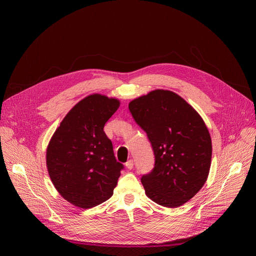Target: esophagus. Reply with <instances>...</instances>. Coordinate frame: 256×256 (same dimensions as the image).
Listing matches in <instances>:
<instances>
[{
	"instance_id": "1",
	"label": "esophagus",
	"mask_w": 256,
	"mask_h": 256,
	"mask_svg": "<svg viewBox=\"0 0 256 256\" xmlns=\"http://www.w3.org/2000/svg\"><path fill=\"white\" fill-rule=\"evenodd\" d=\"M126 168H128V170H132V169L134 168V160H128V162L126 163Z\"/></svg>"
}]
</instances>
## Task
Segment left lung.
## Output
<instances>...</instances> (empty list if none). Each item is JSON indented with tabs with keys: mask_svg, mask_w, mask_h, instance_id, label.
I'll use <instances>...</instances> for the list:
<instances>
[{
	"mask_svg": "<svg viewBox=\"0 0 256 256\" xmlns=\"http://www.w3.org/2000/svg\"><path fill=\"white\" fill-rule=\"evenodd\" d=\"M128 109L154 154V169L141 178L145 194L166 208L182 206L204 186L210 172L212 139L204 121L168 90L134 100Z\"/></svg>",
	"mask_w": 256,
	"mask_h": 256,
	"instance_id": "1",
	"label": "left lung"
}]
</instances>
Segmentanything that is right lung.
Instances as JSON below:
<instances>
[{
	"mask_svg": "<svg viewBox=\"0 0 256 256\" xmlns=\"http://www.w3.org/2000/svg\"><path fill=\"white\" fill-rule=\"evenodd\" d=\"M119 100L92 94L78 102L54 134L46 150L50 178L60 195L80 208L113 195L124 165L117 162L104 126Z\"/></svg>",
	"mask_w": 256,
	"mask_h": 256,
	"instance_id": "1",
	"label": "right lung"
}]
</instances>
